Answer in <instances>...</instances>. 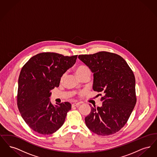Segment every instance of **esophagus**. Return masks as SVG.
<instances>
[{
	"label": "esophagus",
	"instance_id": "1",
	"mask_svg": "<svg viewBox=\"0 0 157 157\" xmlns=\"http://www.w3.org/2000/svg\"><path fill=\"white\" fill-rule=\"evenodd\" d=\"M81 102H77V103H74V104H72V107L73 108V107H75V106H78V105H79L81 104Z\"/></svg>",
	"mask_w": 157,
	"mask_h": 157
}]
</instances>
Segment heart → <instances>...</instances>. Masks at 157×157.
Returning a JSON list of instances; mask_svg holds the SVG:
<instances>
[{"mask_svg":"<svg viewBox=\"0 0 157 157\" xmlns=\"http://www.w3.org/2000/svg\"><path fill=\"white\" fill-rule=\"evenodd\" d=\"M88 70H89V69L86 67L83 66V65H81V66H79V67H78L76 68L75 71H76V74H77L78 76H79V75L83 74V72H85V71H88ZM65 76V74L62 75V76L60 78V80L62 81L64 79Z\"/></svg>","mask_w":157,"mask_h":157,"instance_id":"1","label":"heart"}]
</instances>
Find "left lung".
<instances>
[{
    "label": "left lung",
    "mask_w": 157,
    "mask_h": 157,
    "mask_svg": "<svg viewBox=\"0 0 157 157\" xmlns=\"http://www.w3.org/2000/svg\"><path fill=\"white\" fill-rule=\"evenodd\" d=\"M78 58L94 73L93 90L104 94L102 106H91L86 125L99 135L113 134L125 125L136 104L134 74L127 62L113 53L102 51Z\"/></svg>",
    "instance_id": "left-lung-1"
}]
</instances>
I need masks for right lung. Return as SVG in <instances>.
I'll list each match as a JSON object with an SVG mask.
<instances>
[{"label":"right lung","instance_id":"add662e5","mask_svg":"<svg viewBox=\"0 0 157 157\" xmlns=\"http://www.w3.org/2000/svg\"><path fill=\"white\" fill-rule=\"evenodd\" d=\"M78 55L38 53L23 67L18 79L17 105L23 119L34 131L52 134L63 124L71 104L53 106L51 90L59 86L60 78L76 62Z\"/></svg>","mask_w":157,"mask_h":157}]
</instances>
